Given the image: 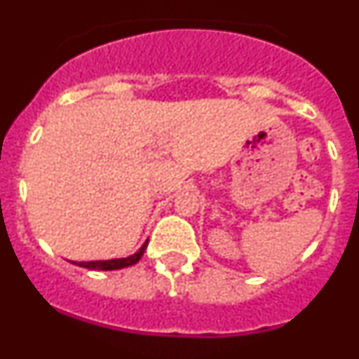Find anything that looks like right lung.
Returning <instances> with one entry per match:
<instances>
[{
    "mask_svg": "<svg viewBox=\"0 0 359 359\" xmlns=\"http://www.w3.org/2000/svg\"><path fill=\"white\" fill-rule=\"evenodd\" d=\"M147 241L142 245V248L139 250L133 255L126 257V259H111V260H95V262H78L79 267H86V269H99V271H114V269H123V267L133 266V264L139 262L142 259L144 252H146Z\"/></svg>",
    "mask_w": 359,
    "mask_h": 359,
    "instance_id": "obj_1",
    "label": "right lung"
}]
</instances>
